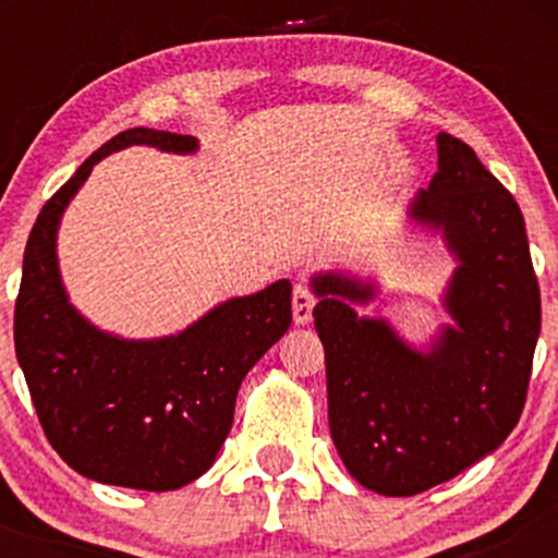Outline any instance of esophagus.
<instances>
[{
  "label": "esophagus",
  "instance_id": "esophagus-1",
  "mask_svg": "<svg viewBox=\"0 0 558 558\" xmlns=\"http://www.w3.org/2000/svg\"><path fill=\"white\" fill-rule=\"evenodd\" d=\"M312 310H315V296L304 283L293 286V323L306 325L312 319Z\"/></svg>",
  "mask_w": 558,
  "mask_h": 558
}]
</instances>
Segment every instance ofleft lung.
I'll return each instance as SVG.
<instances>
[{"label": "left lung", "instance_id": "8db88e82", "mask_svg": "<svg viewBox=\"0 0 558 558\" xmlns=\"http://www.w3.org/2000/svg\"><path fill=\"white\" fill-rule=\"evenodd\" d=\"M414 226L444 235L459 262L444 325L427 349L354 304L375 280L317 272L330 435L356 483L417 496L496 451L520 422L541 336V291L514 196L464 141L438 133V172L409 204Z\"/></svg>", "mask_w": 558, "mask_h": 558}]
</instances>
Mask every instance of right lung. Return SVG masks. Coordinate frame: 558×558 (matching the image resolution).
<instances>
[{"instance_id": "add662e5", "label": "right lung", "mask_w": 558, "mask_h": 558, "mask_svg": "<svg viewBox=\"0 0 558 558\" xmlns=\"http://www.w3.org/2000/svg\"><path fill=\"white\" fill-rule=\"evenodd\" d=\"M128 146L194 155L181 133L131 128L107 141L44 204L28 235L15 301V354L49 444L83 477L175 490L215 464L241 380L291 328V283L217 304L175 336L131 341L70 304L57 230L94 165Z\"/></svg>"}]
</instances>
